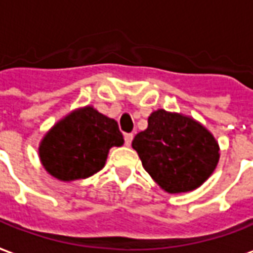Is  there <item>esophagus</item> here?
Returning a JSON list of instances; mask_svg holds the SVG:
<instances>
[{
    "mask_svg": "<svg viewBox=\"0 0 253 253\" xmlns=\"http://www.w3.org/2000/svg\"><path fill=\"white\" fill-rule=\"evenodd\" d=\"M124 139H125V144H126V146H130L132 139H133V135H132V133H125V135H124Z\"/></svg>",
    "mask_w": 253,
    "mask_h": 253,
    "instance_id": "34e87169",
    "label": "esophagus"
}]
</instances>
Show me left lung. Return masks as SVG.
<instances>
[{
    "instance_id": "8db88e82",
    "label": "left lung",
    "mask_w": 253,
    "mask_h": 253,
    "mask_svg": "<svg viewBox=\"0 0 253 253\" xmlns=\"http://www.w3.org/2000/svg\"><path fill=\"white\" fill-rule=\"evenodd\" d=\"M142 165L169 194L200 187L219 163V144L194 118L160 109L149 117L147 129L132 140Z\"/></svg>"
}]
</instances>
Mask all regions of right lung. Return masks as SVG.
<instances>
[{"instance_id": "add662e5", "label": "right lung", "mask_w": 253, "mask_h": 253, "mask_svg": "<svg viewBox=\"0 0 253 253\" xmlns=\"http://www.w3.org/2000/svg\"><path fill=\"white\" fill-rule=\"evenodd\" d=\"M123 144L116 120L86 106L57 121L42 137L38 154L49 175L71 182L95 175L104 167L109 150Z\"/></svg>"}]
</instances>
